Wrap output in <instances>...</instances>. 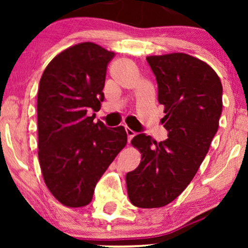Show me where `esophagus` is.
<instances>
[{
    "mask_svg": "<svg viewBox=\"0 0 248 248\" xmlns=\"http://www.w3.org/2000/svg\"><path fill=\"white\" fill-rule=\"evenodd\" d=\"M125 131H126V134H127V140H128V142H130L135 135V132L128 127H125Z\"/></svg>",
    "mask_w": 248,
    "mask_h": 248,
    "instance_id": "obj_1",
    "label": "esophagus"
}]
</instances>
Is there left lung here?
Masks as SVG:
<instances>
[{"instance_id": "8db88e82", "label": "left lung", "mask_w": 248, "mask_h": 248, "mask_svg": "<svg viewBox=\"0 0 248 248\" xmlns=\"http://www.w3.org/2000/svg\"><path fill=\"white\" fill-rule=\"evenodd\" d=\"M164 105L167 140L138 134L139 167L126 174L127 194L139 208H160L177 198L194 177L218 131L222 84L211 66L184 53L148 56Z\"/></svg>"}]
</instances>
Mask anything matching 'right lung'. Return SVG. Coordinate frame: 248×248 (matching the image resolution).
<instances>
[{
  "instance_id": "right-lung-1",
  "label": "right lung",
  "mask_w": 248,
  "mask_h": 248,
  "mask_svg": "<svg viewBox=\"0 0 248 248\" xmlns=\"http://www.w3.org/2000/svg\"><path fill=\"white\" fill-rule=\"evenodd\" d=\"M115 54L81 43L54 57L37 97L38 158L45 184L57 201L80 208L93 200L98 181L126 145L123 126L93 123L104 101L107 65Z\"/></svg>"
}]
</instances>
